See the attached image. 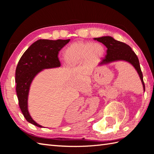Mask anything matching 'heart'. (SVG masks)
Here are the masks:
<instances>
[{
	"instance_id": "1",
	"label": "heart",
	"mask_w": 154,
	"mask_h": 154,
	"mask_svg": "<svg viewBox=\"0 0 154 154\" xmlns=\"http://www.w3.org/2000/svg\"><path fill=\"white\" fill-rule=\"evenodd\" d=\"M104 49L99 43H84L77 42L70 44L63 53L65 62L69 65L81 63L85 60L97 58L103 55Z\"/></svg>"
}]
</instances>
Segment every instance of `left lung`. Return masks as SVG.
<instances>
[{
    "label": "left lung",
    "mask_w": 154,
    "mask_h": 154,
    "mask_svg": "<svg viewBox=\"0 0 154 154\" xmlns=\"http://www.w3.org/2000/svg\"><path fill=\"white\" fill-rule=\"evenodd\" d=\"M95 40L103 44L107 48L106 55L102 59L99 65H104L116 61H125L132 64L138 73L145 91V85L143 80L142 72L140 68L139 60L134 51L128 45L122 42L117 41L110 36H103L94 38Z\"/></svg>",
    "instance_id": "8db88e82"
}]
</instances>
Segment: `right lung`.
<instances>
[{
	"label": "right lung",
	"mask_w": 154,
	"mask_h": 154,
	"mask_svg": "<svg viewBox=\"0 0 154 154\" xmlns=\"http://www.w3.org/2000/svg\"><path fill=\"white\" fill-rule=\"evenodd\" d=\"M68 40H39L32 44L20 59L16 69V94L19 106L28 122L42 128L32 119L28 109V97L30 85L38 73L44 69L60 67L58 54Z\"/></svg>",
	"instance_id": "1"
}]
</instances>
